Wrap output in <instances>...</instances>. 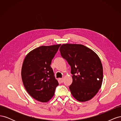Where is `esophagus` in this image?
<instances>
[{
	"mask_svg": "<svg viewBox=\"0 0 121 121\" xmlns=\"http://www.w3.org/2000/svg\"><path fill=\"white\" fill-rule=\"evenodd\" d=\"M59 80H60V81L61 83L63 82V81H64V79L63 78H60Z\"/></svg>",
	"mask_w": 121,
	"mask_h": 121,
	"instance_id": "obj_1",
	"label": "esophagus"
}]
</instances>
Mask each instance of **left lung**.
I'll return each mask as SVG.
<instances>
[{
    "label": "left lung",
    "mask_w": 121,
    "mask_h": 121,
    "mask_svg": "<svg viewBox=\"0 0 121 121\" xmlns=\"http://www.w3.org/2000/svg\"><path fill=\"white\" fill-rule=\"evenodd\" d=\"M60 51L71 68L73 82L69 88L72 95L80 102L90 100L102 85L103 68L99 57L82 44H64Z\"/></svg>",
    "instance_id": "1"
}]
</instances>
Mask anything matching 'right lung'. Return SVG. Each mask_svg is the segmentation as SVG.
<instances>
[{
  "label": "right lung",
  "instance_id": "obj_1",
  "mask_svg": "<svg viewBox=\"0 0 121 121\" xmlns=\"http://www.w3.org/2000/svg\"><path fill=\"white\" fill-rule=\"evenodd\" d=\"M61 44L41 46L31 51L24 60L22 79L26 90L35 99L48 101L58 82L50 65Z\"/></svg>",
  "mask_w": 121,
  "mask_h": 121
}]
</instances>
